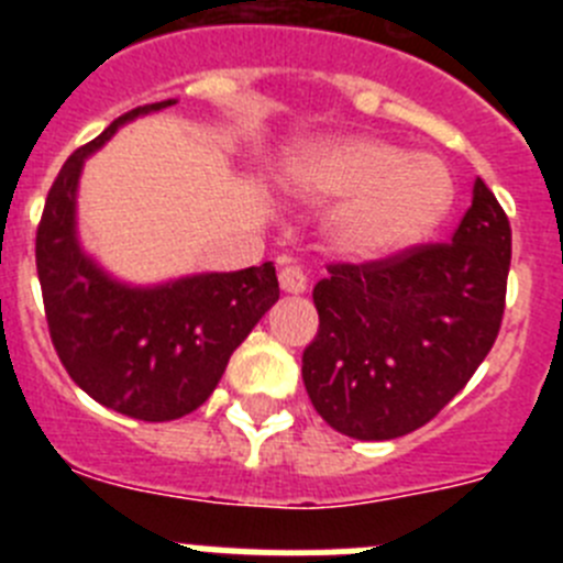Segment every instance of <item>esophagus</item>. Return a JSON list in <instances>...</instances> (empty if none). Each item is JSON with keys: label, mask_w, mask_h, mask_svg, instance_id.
<instances>
[{"label": "esophagus", "mask_w": 563, "mask_h": 563, "mask_svg": "<svg viewBox=\"0 0 563 563\" xmlns=\"http://www.w3.org/2000/svg\"><path fill=\"white\" fill-rule=\"evenodd\" d=\"M278 285H282L285 292H296L298 296V292L307 290V273L298 265L282 267V271H278Z\"/></svg>", "instance_id": "esophagus-1"}]
</instances>
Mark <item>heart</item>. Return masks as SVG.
Returning <instances> with one entry per match:
<instances>
[{"instance_id":"obj_1","label":"heart","mask_w":563,"mask_h":563,"mask_svg":"<svg viewBox=\"0 0 563 563\" xmlns=\"http://www.w3.org/2000/svg\"><path fill=\"white\" fill-rule=\"evenodd\" d=\"M282 186L298 200H338L327 217L332 245L377 262L426 242L454 202L449 168L434 154L402 152L372 134H324L296 148Z\"/></svg>"}]
</instances>
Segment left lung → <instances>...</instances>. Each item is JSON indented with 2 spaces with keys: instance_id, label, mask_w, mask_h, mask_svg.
<instances>
[{
  "instance_id": "1",
  "label": "left lung",
  "mask_w": 563,
  "mask_h": 563,
  "mask_svg": "<svg viewBox=\"0 0 563 563\" xmlns=\"http://www.w3.org/2000/svg\"><path fill=\"white\" fill-rule=\"evenodd\" d=\"M507 271L510 222L479 177L445 245L330 265L312 290L321 324L301 357L318 415L355 440L426 426L494 346Z\"/></svg>"
}]
</instances>
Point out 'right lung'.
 <instances>
[{
  "mask_svg": "<svg viewBox=\"0 0 563 563\" xmlns=\"http://www.w3.org/2000/svg\"><path fill=\"white\" fill-rule=\"evenodd\" d=\"M146 103L109 123L67 157L36 233V271L53 346L92 400L146 422L191 415L217 389L239 343L278 301L273 262L233 273H194L163 285H126L78 239V180L123 123L174 107Z\"/></svg>",
  "mask_w": 563,
  "mask_h": 563,
  "instance_id": "add662e5",
  "label": "right lung"
}]
</instances>
